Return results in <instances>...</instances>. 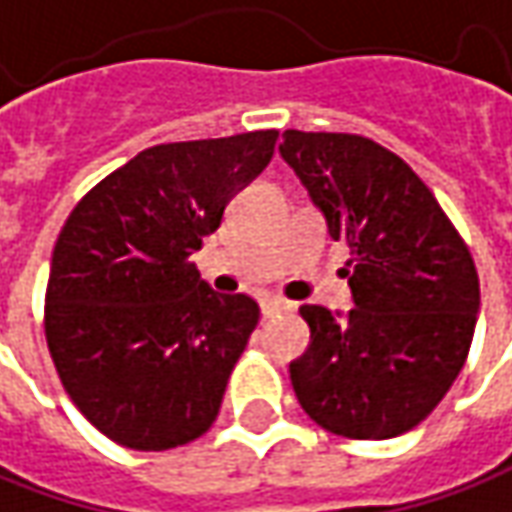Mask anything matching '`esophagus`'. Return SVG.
<instances>
[{
  "label": "esophagus",
  "instance_id": "esophagus-1",
  "mask_svg": "<svg viewBox=\"0 0 512 512\" xmlns=\"http://www.w3.org/2000/svg\"><path fill=\"white\" fill-rule=\"evenodd\" d=\"M260 311H263V316H274L283 314V311H291V305L283 300H263L260 302Z\"/></svg>",
  "mask_w": 512,
  "mask_h": 512
}]
</instances>
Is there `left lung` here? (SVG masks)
<instances>
[{"mask_svg":"<svg viewBox=\"0 0 512 512\" xmlns=\"http://www.w3.org/2000/svg\"><path fill=\"white\" fill-rule=\"evenodd\" d=\"M280 154L353 255L344 274L356 308H300L311 344L288 367L297 401L333 434L398 437L431 415L468 358L474 257L415 170L373 139L291 128Z\"/></svg>","mask_w":512,"mask_h":512,"instance_id":"8db88e82","label":"left lung"}]
</instances>
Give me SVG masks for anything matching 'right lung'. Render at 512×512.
<instances>
[{"instance_id": "right-lung-1", "label": "right lung", "mask_w": 512, "mask_h": 512, "mask_svg": "<svg viewBox=\"0 0 512 512\" xmlns=\"http://www.w3.org/2000/svg\"><path fill=\"white\" fill-rule=\"evenodd\" d=\"M277 131L154 145L92 187L52 249L44 333L66 395L109 440L165 451L218 417L260 308L190 260Z\"/></svg>"}]
</instances>
